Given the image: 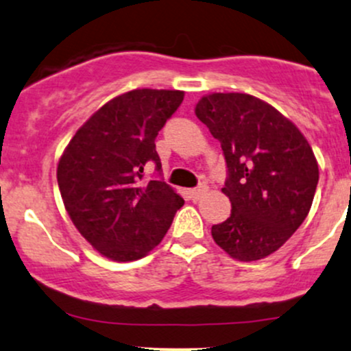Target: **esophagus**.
Returning <instances> with one entry per match:
<instances>
[{"label":"esophagus","instance_id":"obj_1","mask_svg":"<svg viewBox=\"0 0 351 351\" xmlns=\"http://www.w3.org/2000/svg\"><path fill=\"white\" fill-rule=\"evenodd\" d=\"M206 189H208L206 184H199V186L193 188L191 191H189V195H191V199H193V201H198V199L201 198V196H203L204 193H206Z\"/></svg>","mask_w":351,"mask_h":351}]
</instances>
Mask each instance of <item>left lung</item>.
I'll return each instance as SVG.
<instances>
[{"label": "left lung", "instance_id": "obj_1", "mask_svg": "<svg viewBox=\"0 0 351 351\" xmlns=\"http://www.w3.org/2000/svg\"><path fill=\"white\" fill-rule=\"evenodd\" d=\"M196 117L219 140L231 216L211 228L215 243L237 261H257L280 247L312 206L318 165L299 128L247 94H211Z\"/></svg>", "mask_w": 351, "mask_h": 351}]
</instances>
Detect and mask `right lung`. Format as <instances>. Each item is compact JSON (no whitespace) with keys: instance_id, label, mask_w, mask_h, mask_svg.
I'll return each instance as SVG.
<instances>
[{"instance_id":"obj_1","label":"right lung","mask_w":351,"mask_h":351,"mask_svg":"<svg viewBox=\"0 0 351 351\" xmlns=\"http://www.w3.org/2000/svg\"><path fill=\"white\" fill-rule=\"evenodd\" d=\"M183 102V92L136 88L99 108L72 136L58 167L64 206L102 256L136 261L160 244L180 195L162 180L156 135ZM153 164L156 175L144 178Z\"/></svg>"}]
</instances>
